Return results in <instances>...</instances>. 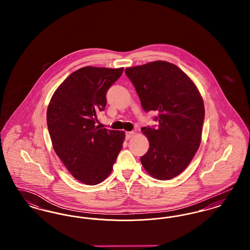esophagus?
Masks as SVG:
<instances>
[{
  "instance_id": "1",
  "label": "esophagus",
  "mask_w": 250,
  "mask_h": 250,
  "mask_svg": "<svg viewBox=\"0 0 250 250\" xmlns=\"http://www.w3.org/2000/svg\"><path fill=\"white\" fill-rule=\"evenodd\" d=\"M134 134H135V132H134V131H128V132H125V139H126V140H129L131 137H133V136H134Z\"/></svg>"
}]
</instances>
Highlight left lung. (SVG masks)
Wrapping results in <instances>:
<instances>
[{"instance_id":"left-lung-1","label":"left lung","mask_w":250,"mask_h":250,"mask_svg":"<svg viewBox=\"0 0 250 250\" xmlns=\"http://www.w3.org/2000/svg\"><path fill=\"white\" fill-rule=\"evenodd\" d=\"M125 74L146 111H157L156 127L144 126L149 149L141 157L145 170L157 180H169L183 172L202 141L204 104L190 78L165 61L128 67Z\"/></svg>"}]
</instances>
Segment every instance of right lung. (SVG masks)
Here are the masks:
<instances>
[{"instance_id": "1", "label": "right lung", "mask_w": 250, "mask_h": 250, "mask_svg": "<svg viewBox=\"0 0 250 250\" xmlns=\"http://www.w3.org/2000/svg\"><path fill=\"white\" fill-rule=\"evenodd\" d=\"M124 71L85 66L73 72L52 95L47 124L53 149L74 178L95 186L110 174L125 135L95 125L106 94Z\"/></svg>"}]
</instances>
